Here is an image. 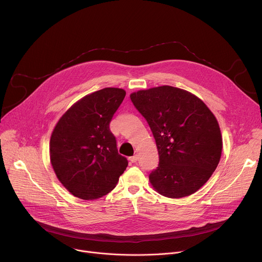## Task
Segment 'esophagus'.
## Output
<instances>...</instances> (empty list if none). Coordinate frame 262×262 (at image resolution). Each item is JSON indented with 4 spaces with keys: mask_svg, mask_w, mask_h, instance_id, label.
<instances>
[{
    "mask_svg": "<svg viewBox=\"0 0 262 262\" xmlns=\"http://www.w3.org/2000/svg\"><path fill=\"white\" fill-rule=\"evenodd\" d=\"M129 161H130L132 163H136V162L138 161V156H134V157H130V158H129Z\"/></svg>",
    "mask_w": 262,
    "mask_h": 262,
    "instance_id": "34e87169",
    "label": "esophagus"
}]
</instances>
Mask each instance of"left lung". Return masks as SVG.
<instances>
[{
    "label": "left lung",
    "instance_id": "left-lung-1",
    "mask_svg": "<svg viewBox=\"0 0 262 262\" xmlns=\"http://www.w3.org/2000/svg\"><path fill=\"white\" fill-rule=\"evenodd\" d=\"M156 139L159 167L149 175L152 188L168 198L197 192L210 178L221 159L219 122L195 94L172 86L130 94Z\"/></svg>",
    "mask_w": 262,
    "mask_h": 262
}]
</instances>
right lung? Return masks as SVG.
I'll return each mask as SVG.
<instances>
[{"mask_svg":"<svg viewBox=\"0 0 262 262\" xmlns=\"http://www.w3.org/2000/svg\"><path fill=\"white\" fill-rule=\"evenodd\" d=\"M125 90L103 88L74 102L56 123L50 160L64 188L83 200L98 199L113 190L127 160L117 151L110 122Z\"/></svg>","mask_w":262,"mask_h":262,"instance_id":"obj_1","label":"right lung"}]
</instances>
